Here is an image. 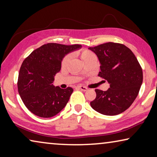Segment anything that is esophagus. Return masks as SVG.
<instances>
[{"instance_id":"34e87169","label":"esophagus","mask_w":157,"mask_h":157,"mask_svg":"<svg viewBox=\"0 0 157 157\" xmlns=\"http://www.w3.org/2000/svg\"><path fill=\"white\" fill-rule=\"evenodd\" d=\"M77 87H78V89H81V90H82V91H87L88 90V89L86 87V86H81V85H79V86H77Z\"/></svg>"}]
</instances>
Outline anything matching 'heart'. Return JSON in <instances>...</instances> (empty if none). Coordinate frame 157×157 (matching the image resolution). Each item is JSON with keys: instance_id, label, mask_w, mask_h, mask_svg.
<instances>
[{"instance_id": "b5f03b06", "label": "heart", "mask_w": 157, "mask_h": 157, "mask_svg": "<svg viewBox=\"0 0 157 157\" xmlns=\"http://www.w3.org/2000/svg\"><path fill=\"white\" fill-rule=\"evenodd\" d=\"M94 54L93 53V52L89 51V50H87V49H84V50H82L78 53V55L79 56V57H80L82 60L84 62L86 60H87L89 58H90V57L92 55H94ZM70 59H71V55H66L65 57H64L63 61H62V63H61L62 66H65L66 64L68 63Z\"/></svg>"}]
</instances>
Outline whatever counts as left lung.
<instances>
[{
  "label": "left lung",
  "instance_id": "1",
  "mask_svg": "<svg viewBox=\"0 0 157 157\" xmlns=\"http://www.w3.org/2000/svg\"><path fill=\"white\" fill-rule=\"evenodd\" d=\"M100 62L98 76L110 84L107 91L96 89L91 108L105 115L121 114L135 101L143 83V71L136 56L122 44L107 43L89 47Z\"/></svg>",
  "mask_w": 157,
  "mask_h": 157
}]
</instances>
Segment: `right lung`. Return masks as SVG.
I'll list each match as a JSON object with an SVG mask.
<instances>
[{"instance_id":"obj_1","label":"right lung","mask_w":157,"mask_h":157,"mask_svg":"<svg viewBox=\"0 0 157 157\" xmlns=\"http://www.w3.org/2000/svg\"><path fill=\"white\" fill-rule=\"evenodd\" d=\"M81 48V44L47 43L25 59L19 70L17 86L22 101L32 113L48 118L65 108L73 88L61 89L52 83L65 56Z\"/></svg>"}]
</instances>
